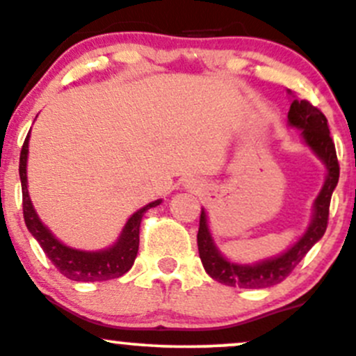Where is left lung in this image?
Masks as SVG:
<instances>
[{
	"mask_svg": "<svg viewBox=\"0 0 356 356\" xmlns=\"http://www.w3.org/2000/svg\"><path fill=\"white\" fill-rule=\"evenodd\" d=\"M289 93H291V90H289ZM288 122L291 127L303 130L301 136H303L306 145L321 159L326 167V181L313 204L314 212L312 224H309L303 238L296 241L283 254L249 266V264L231 263L220 254L214 241H212L209 226H207L206 211L202 209L197 232L199 256H201L202 266L207 275L219 283L246 289L269 288V286L281 283L291 275V271L306 256V252L325 234L326 226H328L330 201H332V194L338 184V177H340V164H338L333 138L330 137L328 120L323 115L321 110L313 107L308 100L295 99L289 107Z\"/></svg>",
	"mask_w": 356,
	"mask_h": 356,
	"instance_id": "1",
	"label": "left lung"
}]
</instances>
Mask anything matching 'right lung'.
<instances>
[{
  "instance_id": "1",
  "label": "right lung",
  "mask_w": 356,
  "mask_h": 356,
  "mask_svg": "<svg viewBox=\"0 0 356 356\" xmlns=\"http://www.w3.org/2000/svg\"><path fill=\"white\" fill-rule=\"evenodd\" d=\"M28 140L30 134L24 138V144L19 154V179H22L23 191V216L24 224L31 236L38 241L40 246L43 248L44 254L55 264L63 276L73 281H108L115 280L125 275L132 268L138 251V232H140L142 216L150 207L159 206L162 201H154L147 204L145 207L138 209L136 214L127 220L120 238L112 248L104 249V251H80L65 246L60 243L50 229L40 220L38 214L33 209V204L30 201L26 187V161H28Z\"/></svg>"
}]
</instances>
